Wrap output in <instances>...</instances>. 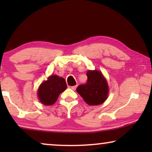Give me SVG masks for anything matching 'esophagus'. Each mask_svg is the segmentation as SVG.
<instances>
[{"instance_id": "1", "label": "esophagus", "mask_w": 152, "mask_h": 152, "mask_svg": "<svg viewBox=\"0 0 152 152\" xmlns=\"http://www.w3.org/2000/svg\"><path fill=\"white\" fill-rule=\"evenodd\" d=\"M76 88H77V85L76 86H71V89L72 90H73V91H75L76 89Z\"/></svg>"}]
</instances>
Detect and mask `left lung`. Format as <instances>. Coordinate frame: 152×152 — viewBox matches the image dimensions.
<instances>
[{"mask_svg":"<svg viewBox=\"0 0 152 152\" xmlns=\"http://www.w3.org/2000/svg\"><path fill=\"white\" fill-rule=\"evenodd\" d=\"M88 80L86 84L80 85L76 91L88 105L103 104L109 95L107 81L101 71L88 70L86 72Z\"/></svg>","mask_w":152,"mask_h":152,"instance_id":"obj_1","label":"left lung"}]
</instances>
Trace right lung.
I'll use <instances>...</instances> for the list:
<instances>
[{
    "mask_svg": "<svg viewBox=\"0 0 152 152\" xmlns=\"http://www.w3.org/2000/svg\"><path fill=\"white\" fill-rule=\"evenodd\" d=\"M67 88L65 79L57 75H52L39 86L37 96L41 104L45 106L54 104L60 93Z\"/></svg>",
    "mask_w": 152,
    "mask_h": 152,
    "instance_id": "1",
    "label": "right lung"
}]
</instances>
